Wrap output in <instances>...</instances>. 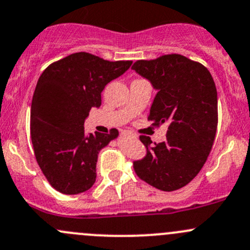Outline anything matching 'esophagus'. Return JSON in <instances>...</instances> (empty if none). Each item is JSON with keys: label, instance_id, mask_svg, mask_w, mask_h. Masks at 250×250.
<instances>
[{"label": "esophagus", "instance_id": "34e87169", "mask_svg": "<svg viewBox=\"0 0 250 250\" xmlns=\"http://www.w3.org/2000/svg\"><path fill=\"white\" fill-rule=\"evenodd\" d=\"M122 135H123V137H130V135H132V134H130L129 132H123Z\"/></svg>", "mask_w": 250, "mask_h": 250}]
</instances>
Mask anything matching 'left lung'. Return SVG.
Listing matches in <instances>:
<instances>
[{
	"label": "left lung",
	"mask_w": 250,
	"mask_h": 250,
	"mask_svg": "<svg viewBox=\"0 0 250 250\" xmlns=\"http://www.w3.org/2000/svg\"><path fill=\"white\" fill-rule=\"evenodd\" d=\"M134 70L157 90L148 120L167 123V139L155 144L140 137L147 148L134 170L141 180L162 191L188 185L208 158L218 127V93L207 67L180 54L138 60Z\"/></svg>",
	"instance_id": "left-lung-1"
}]
</instances>
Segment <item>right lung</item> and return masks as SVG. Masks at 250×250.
<instances>
[{
    "label": "right lung",
    "instance_id": "add662e5",
    "mask_svg": "<svg viewBox=\"0 0 250 250\" xmlns=\"http://www.w3.org/2000/svg\"><path fill=\"white\" fill-rule=\"evenodd\" d=\"M130 65L80 52L50 64L40 76L31 104V140L40 168L59 192L77 195L95 183L98 155L118 130L85 134L83 125L89 111L102 105L105 85Z\"/></svg>",
    "mask_w": 250,
    "mask_h": 250
}]
</instances>
